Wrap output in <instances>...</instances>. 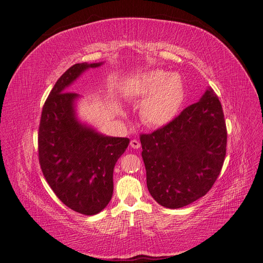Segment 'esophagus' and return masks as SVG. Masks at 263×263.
<instances>
[{"label": "esophagus", "instance_id": "1", "mask_svg": "<svg viewBox=\"0 0 263 263\" xmlns=\"http://www.w3.org/2000/svg\"><path fill=\"white\" fill-rule=\"evenodd\" d=\"M130 146L133 147L134 149H138L140 147V143L138 142L137 139H133V140H130Z\"/></svg>", "mask_w": 263, "mask_h": 263}]
</instances>
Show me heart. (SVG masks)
Segmentation results:
<instances>
[{
    "label": "heart",
    "mask_w": 263,
    "mask_h": 263,
    "mask_svg": "<svg viewBox=\"0 0 263 263\" xmlns=\"http://www.w3.org/2000/svg\"><path fill=\"white\" fill-rule=\"evenodd\" d=\"M127 95L143 99L140 117L149 127H163L175 119L183 105L185 89L177 73L151 70L140 73L128 82Z\"/></svg>",
    "instance_id": "b5f03b06"
}]
</instances>
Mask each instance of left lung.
Instances as JSON below:
<instances>
[{
    "label": "left lung",
    "mask_w": 263,
    "mask_h": 263,
    "mask_svg": "<svg viewBox=\"0 0 263 263\" xmlns=\"http://www.w3.org/2000/svg\"><path fill=\"white\" fill-rule=\"evenodd\" d=\"M147 189L159 205L180 209L205 195L220 175L227 126L212 88L152 134L140 135Z\"/></svg>",
    "instance_id": "left-lung-1"
}]
</instances>
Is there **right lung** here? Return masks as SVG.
<instances>
[{"label":"right lung","mask_w":263,"mask_h":263,"mask_svg":"<svg viewBox=\"0 0 263 263\" xmlns=\"http://www.w3.org/2000/svg\"><path fill=\"white\" fill-rule=\"evenodd\" d=\"M102 63H76L58 79L44 102L37 137L39 162L50 187L65 205L85 215L101 212L111 200L114 167L129 144L77 117L81 96L68 87Z\"/></svg>","instance_id":"1"}]
</instances>
